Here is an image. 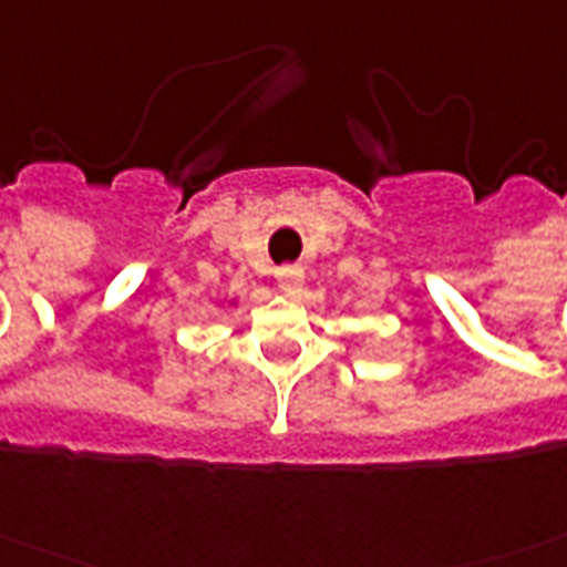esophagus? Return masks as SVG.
I'll return each instance as SVG.
<instances>
[{"mask_svg":"<svg viewBox=\"0 0 567 567\" xmlns=\"http://www.w3.org/2000/svg\"><path fill=\"white\" fill-rule=\"evenodd\" d=\"M276 282L285 293H297L306 282V270H302V265H282L276 270Z\"/></svg>","mask_w":567,"mask_h":567,"instance_id":"1","label":"esophagus"}]
</instances>
